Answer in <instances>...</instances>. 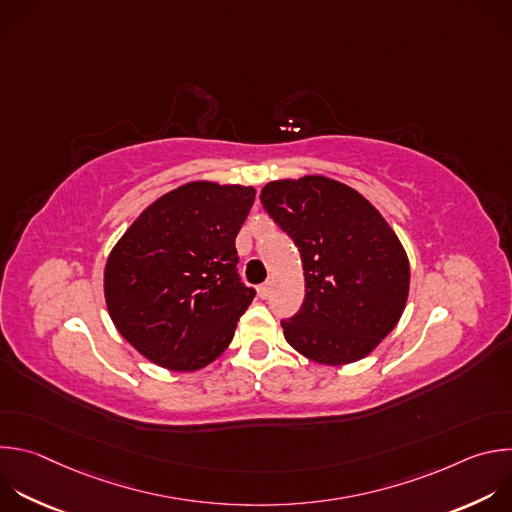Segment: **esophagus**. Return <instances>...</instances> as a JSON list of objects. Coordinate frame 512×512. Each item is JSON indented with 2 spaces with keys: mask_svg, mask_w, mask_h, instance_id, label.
I'll return each mask as SVG.
<instances>
[{
  "mask_svg": "<svg viewBox=\"0 0 512 512\" xmlns=\"http://www.w3.org/2000/svg\"><path fill=\"white\" fill-rule=\"evenodd\" d=\"M269 291H271V285H269V283H263V285L257 287V294H259L261 300H267V298H269Z\"/></svg>",
  "mask_w": 512,
  "mask_h": 512,
  "instance_id": "obj_1",
  "label": "esophagus"
}]
</instances>
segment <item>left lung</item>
Returning <instances> with one entry per match:
<instances>
[{"label":"left lung","mask_w":512,"mask_h":512,"mask_svg":"<svg viewBox=\"0 0 512 512\" xmlns=\"http://www.w3.org/2000/svg\"><path fill=\"white\" fill-rule=\"evenodd\" d=\"M261 204L304 267V304L281 322L289 346L326 367L369 356L409 296V259L391 225L360 192L318 174L267 182Z\"/></svg>","instance_id":"obj_1"}]
</instances>
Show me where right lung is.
Segmentation results:
<instances>
[{"mask_svg": "<svg viewBox=\"0 0 512 512\" xmlns=\"http://www.w3.org/2000/svg\"><path fill=\"white\" fill-rule=\"evenodd\" d=\"M255 188L188 182L145 208L111 249L103 291L117 332L158 367L194 373L221 356L255 298L235 239Z\"/></svg>", "mask_w": 512, "mask_h": 512, "instance_id": "1", "label": "right lung"}]
</instances>
